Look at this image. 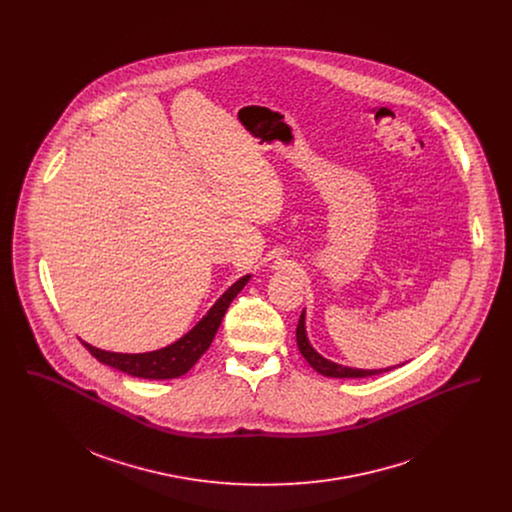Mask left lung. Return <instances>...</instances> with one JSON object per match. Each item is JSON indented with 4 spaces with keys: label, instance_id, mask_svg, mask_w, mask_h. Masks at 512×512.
Here are the masks:
<instances>
[{
    "label": "left lung",
    "instance_id": "1",
    "mask_svg": "<svg viewBox=\"0 0 512 512\" xmlns=\"http://www.w3.org/2000/svg\"><path fill=\"white\" fill-rule=\"evenodd\" d=\"M295 337H297V347H299V353L303 355V359L311 365V368H315L319 374L323 376H331V378H365V376H372V374H382V372H388L392 368H378V370H365V368H351V366L337 365L333 361H327L325 357H321L309 343L307 339V333H305V311H301L299 315V323H297V329H295Z\"/></svg>",
    "mask_w": 512,
    "mask_h": 512
}]
</instances>
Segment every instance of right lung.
I'll list each match as a JSON object with an SVG mask.
<instances>
[{"mask_svg": "<svg viewBox=\"0 0 512 512\" xmlns=\"http://www.w3.org/2000/svg\"><path fill=\"white\" fill-rule=\"evenodd\" d=\"M248 280H250V276H244L238 282H234L226 292L220 295L217 303L209 309V313L187 335H183L179 341H175L173 345L163 347L159 351L128 355V353L102 351L84 341H82V345L102 365L118 368L130 376L149 378V380H165V378L183 376L211 347L230 301L248 284Z\"/></svg>", "mask_w": 512, "mask_h": 512, "instance_id": "right-lung-1", "label": "right lung"}]
</instances>
